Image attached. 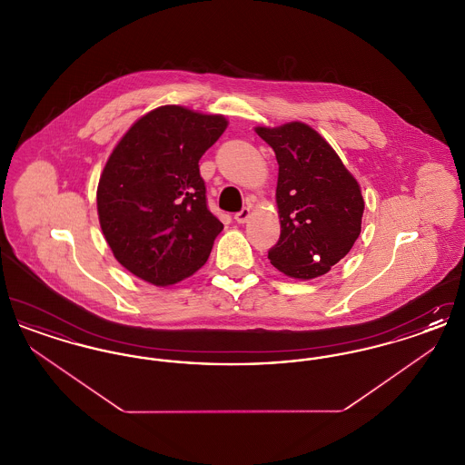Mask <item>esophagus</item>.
Wrapping results in <instances>:
<instances>
[{
	"label": "esophagus",
	"instance_id": "esophagus-1",
	"mask_svg": "<svg viewBox=\"0 0 465 465\" xmlns=\"http://www.w3.org/2000/svg\"><path fill=\"white\" fill-rule=\"evenodd\" d=\"M249 218H251V209L249 207H243L241 213L235 214V222L237 223H245Z\"/></svg>",
	"mask_w": 465,
	"mask_h": 465
}]
</instances>
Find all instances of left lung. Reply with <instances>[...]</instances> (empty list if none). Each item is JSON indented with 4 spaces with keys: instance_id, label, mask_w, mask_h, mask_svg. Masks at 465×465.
Returning <instances> with one entry per match:
<instances>
[{
    "instance_id": "1",
    "label": "left lung",
    "mask_w": 465,
    "mask_h": 465,
    "mask_svg": "<svg viewBox=\"0 0 465 465\" xmlns=\"http://www.w3.org/2000/svg\"><path fill=\"white\" fill-rule=\"evenodd\" d=\"M275 152L281 237L268 260L284 275L310 281L349 254L364 213L361 186L331 144L303 122L258 125Z\"/></svg>"
}]
</instances>
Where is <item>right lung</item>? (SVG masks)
Masks as SVG:
<instances>
[{"label": "right lung", "instance_id": "1", "mask_svg": "<svg viewBox=\"0 0 465 465\" xmlns=\"http://www.w3.org/2000/svg\"><path fill=\"white\" fill-rule=\"evenodd\" d=\"M228 120L167 104L143 114L113 148L97 184V214L113 256L153 286L205 265L223 223L211 214L199 160Z\"/></svg>", "mask_w": 465, "mask_h": 465}]
</instances>
